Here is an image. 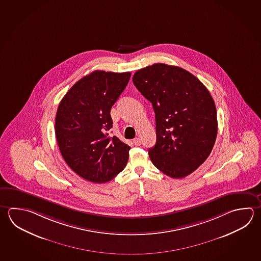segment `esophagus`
<instances>
[{
    "label": "esophagus",
    "instance_id": "34e87169",
    "mask_svg": "<svg viewBox=\"0 0 261 261\" xmlns=\"http://www.w3.org/2000/svg\"><path fill=\"white\" fill-rule=\"evenodd\" d=\"M133 142L135 144V146H140V144H141V141H140V138H135Z\"/></svg>",
    "mask_w": 261,
    "mask_h": 261
}]
</instances>
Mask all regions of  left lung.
<instances>
[{"label": "left lung", "instance_id": "obj_1", "mask_svg": "<svg viewBox=\"0 0 261 261\" xmlns=\"http://www.w3.org/2000/svg\"><path fill=\"white\" fill-rule=\"evenodd\" d=\"M133 83L155 112L157 140L148 150L153 164L170 177L189 175L216 140L217 111L210 91L187 70L165 64L138 70Z\"/></svg>", "mask_w": 261, "mask_h": 261}]
</instances>
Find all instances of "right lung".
Here are the masks:
<instances>
[{
    "mask_svg": "<svg viewBox=\"0 0 261 261\" xmlns=\"http://www.w3.org/2000/svg\"><path fill=\"white\" fill-rule=\"evenodd\" d=\"M130 72L94 71L69 89L55 118V135L65 163L89 182H109L122 172L130 147L113 128L111 109L125 89Z\"/></svg>",
    "mask_w": 261,
    "mask_h": 261,
    "instance_id": "right-lung-1",
    "label": "right lung"
}]
</instances>
